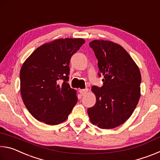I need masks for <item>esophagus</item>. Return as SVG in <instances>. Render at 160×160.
Instances as JSON below:
<instances>
[{"instance_id":"obj_1","label":"esophagus","mask_w":160,"mask_h":160,"mask_svg":"<svg viewBox=\"0 0 160 160\" xmlns=\"http://www.w3.org/2000/svg\"><path fill=\"white\" fill-rule=\"evenodd\" d=\"M88 92V89H84V90H80V92L81 95H82V96L85 95L86 93Z\"/></svg>"}]
</instances>
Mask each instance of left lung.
<instances>
[{"instance_id":"left-lung-1","label":"left lung","mask_w":160,"mask_h":160,"mask_svg":"<svg viewBox=\"0 0 160 160\" xmlns=\"http://www.w3.org/2000/svg\"><path fill=\"white\" fill-rule=\"evenodd\" d=\"M98 60L101 88L92 87L96 104L88 113L92 123L102 129L123 124L132 115L140 97L141 75L138 66L121 45L107 40L90 44Z\"/></svg>"}]
</instances>
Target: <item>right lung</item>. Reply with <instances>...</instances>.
<instances>
[{
	"label": "right lung",
	"mask_w": 160,
	"mask_h": 160,
	"mask_svg": "<svg viewBox=\"0 0 160 160\" xmlns=\"http://www.w3.org/2000/svg\"><path fill=\"white\" fill-rule=\"evenodd\" d=\"M85 42L81 38L55 39L38 47L24 62L20 72L21 95L37 120L57 125L66 120L76 104V91L68 83L69 63Z\"/></svg>",
	"instance_id": "1"
}]
</instances>
